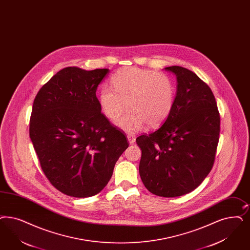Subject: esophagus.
<instances>
[{"label":"esophagus","instance_id":"1","mask_svg":"<svg viewBox=\"0 0 250 250\" xmlns=\"http://www.w3.org/2000/svg\"><path fill=\"white\" fill-rule=\"evenodd\" d=\"M127 139H128L130 145H133L136 142V138L134 136H132V135H128L127 136Z\"/></svg>","mask_w":250,"mask_h":250}]
</instances>
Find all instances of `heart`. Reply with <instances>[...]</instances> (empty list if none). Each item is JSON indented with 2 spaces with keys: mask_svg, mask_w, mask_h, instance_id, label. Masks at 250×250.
<instances>
[{
  "mask_svg": "<svg viewBox=\"0 0 250 250\" xmlns=\"http://www.w3.org/2000/svg\"><path fill=\"white\" fill-rule=\"evenodd\" d=\"M112 86H104L99 93V104L104 115L117 119L126 108L130 112L115 122L126 133L160 126L168 118L174 104V87L164 74L137 67L116 72Z\"/></svg>",
  "mask_w": 250,
  "mask_h": 250,
  "instance_id": "b5f03b06",
  "label": "heart"
}]
</instances>
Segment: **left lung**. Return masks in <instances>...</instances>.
Returning <instances> with one entry per match:
<instances>
[{"label": "left lung", "mask_w": 250, "mask_h": 250, "mask_svg": "<svg viewBox=\"0 0 250 250\" xmlns=\"http://www.w3.org/2000/svg\"><path fill=\"white\" fill-rule=\"evenodd\" d=\"M176 77L172 112L163 125L137 138L139 174L156 196L175 198L196 189L209 173L220 135V114L209 86L188 69L165 67Z\"/></svg>", "instance_id": "obj_1"}]
</instances>
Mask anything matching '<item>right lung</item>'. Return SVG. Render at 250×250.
Segmentation results:
<instances>
[{
    "mask_svg": "<svg viewBox=\"0 0 250 250\" xmlns=\"http://www.w3.org/2000/svg\"><path fill=\"white\" fill-rule=\"evenodd\" d=\"M108 73L62 69L35 98L29 137L46 177L70 197L100 193L128 147L125 136L102 113L96 97Z\"/></svg>",
    "mask_w": 250,
    "mask_h": 250,
    "instance_id": "1",
    "label": "right lung"
}]
</instances>
